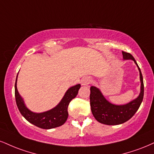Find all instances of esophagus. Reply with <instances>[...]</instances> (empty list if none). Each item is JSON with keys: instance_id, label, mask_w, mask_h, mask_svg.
Returning <instances> with one entry per match:
<instances>
[{"instance_id": "1", "label": "esophagus", "mask_w": 154, "mask_h": 154, "mask_svg": "<svg viewBox=\"0 0 154 154\" xmlns=\"http://www.w3.org/2000/svg\"><path fill=\"white\" fill-rule=\"evenodd\" d=\"M92 82V79L89 77H84L81 81V83H82V85L83 86H86V85H88L89 84Z\"/></svg>"}]
</instances>
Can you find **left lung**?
<instances>
[{"label": "left lung", "instance_id": "8db88e82", "mask_svg": "<svg viewBox=\"0 0 154 154\" xmlns=\"http://www.w3.org/2000/svg\"><path fill=\"white\" fill-rule=\"evenodd\" d=\"M122 54L123 59H131L138 66L140 72V92L138 97L130 103L125 105H117L107 101L99 89L92 86L90 88V100L92 115L98 122L105 125H119L128 121L138 110L143 98V80L139 66L131 54L125 51H122Z\"/></svg>", "mask_w": 154, "mask_h": 154}]
</instances>
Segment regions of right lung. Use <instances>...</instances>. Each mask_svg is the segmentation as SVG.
Wrapping results in <instances>:
<instances>
[{"instance_id": "right-lung-1", "label": "right lung", "mask_w": 154, "mask_h": 154, "mask_svg": "<svg viewBox=\"0 0 154 154\" xmlns=\"http://www.w3.org/2000/svg\"><path fill=\"white\" fill-rule=\"evenodd\" d=\"M17 77L15 83V97L18 110L26 120L33 125L43 129L54 128L61 126L65 123L68 118V105L70 101L77 95L81 87L80 85H76L68 89L62 100L56 107L46 112L36 113L27 108L23 98L18 93L16 86Z\"/></svg>"}]
</instances>
